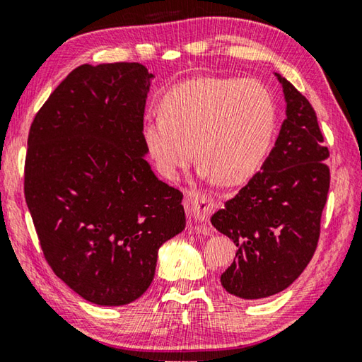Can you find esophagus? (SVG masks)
<instances>
[{
  "instance_id": "obj_1",
  "label": "esophagus",
  "mask_w": 362,
  "mask_h": 362,
  "mask_svg": "<svg viewBox=\"0 0 362 362\" xmlns=\"http://www.w3.org/2000/svg\"><path fill=\"white\" fill-rule=\"evenodd\" d=\"M187 207L189 214H192V217L194 218V222L206 223L214 211V203L211 198H207L204 194L203 196L196 194L187 201Z\"/></svg>"
}]
</instances>
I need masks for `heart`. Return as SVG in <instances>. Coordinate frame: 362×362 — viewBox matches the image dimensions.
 Wrapping results in <instances>:
<instances>
[{
	"label": "heart",
	"instance_id": "heart-1",
	"mask_svg": "<svg viewBox=\"0 0 362 362\" xmlns=\"http://www.w3.org/2000/svg\"><path fill=\"white\" fill-rule=\"evenodd\" d=\"M276 105L255 79L204 76L168 89L159 118L145 121L142 140L156 169L177 179L194 159L223 185L249 180L272 146Z\"/></svg>",
	"mask_w": 362,
	"mask_h": 362
}]
</instances>
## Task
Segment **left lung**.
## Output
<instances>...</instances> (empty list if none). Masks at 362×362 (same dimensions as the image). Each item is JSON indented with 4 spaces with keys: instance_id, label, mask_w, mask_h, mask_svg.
Instances as JSON below:
<instances>
[{
    "instance_id": "obj_1",
    "label": "left lung",
    "mask_w": 362,
    "mask_h": 362,
    "mask_svg": "<svg viewBox=\"0 0 362 362\" xmlns=\"http://www.w3.org/2000/svg\"><path fill=\"white\" fill-rule=\"evenodd\" d=\"M286 119L260 173L211 217L236 244L220 283L231 296L257 300L296 281L313 257L330 174L322 134L310 102L283 78Z\"/></svg>"
}]
</instances>
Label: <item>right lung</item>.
<instances>
[{
  "mask_svg": "<svg viewBox=\"0 0 362 362\" xmlns=\"http://www.w3.org/2000/svg\"><path fill=\"white\" fill-rule=\"evenodd\" d=\"M153 78L136 62L78 66L30 127L25 201L42 254L71 291L95 305L142 296L159 247L187 223L183 194L145 159Z\"/></svg>",
  "mask_w": 362,
  "mask_h": 362,
  "instance_id": "right-lung-1",
  "label": "right lung"
}]
</instances>
